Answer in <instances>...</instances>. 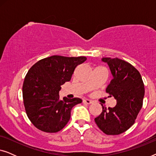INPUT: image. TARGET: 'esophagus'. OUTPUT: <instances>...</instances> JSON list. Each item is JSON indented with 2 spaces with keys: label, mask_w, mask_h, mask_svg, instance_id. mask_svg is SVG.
I'll use <instances>...</instances> for the list:
<instances>
[{
  "label": "esophagus",
  "mask_w": 156,
  "mask_h": 156,
  "mask_svg": "<svg viewBox=\"0 0 156 156\" xmlns=\"http://www.w3.org/2000/svg\"><path fill=\"white\" fill-rule=\"evenodd\" d=\"M83 103L84 104H90L92 103V101L90 99H85L83 100Z\"/></svg>",
  "instance_id": "34e87169"
}]
</instances>
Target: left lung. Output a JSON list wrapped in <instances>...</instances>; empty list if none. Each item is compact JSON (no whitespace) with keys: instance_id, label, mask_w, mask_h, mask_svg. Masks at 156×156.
<instances>
[{"instance_id":"left-lung-1","label":"left lung","mask_w":156,"mask_h":156,"mask_svg":"<svg viewBox=\"0 0 156 156\" xmlns=\"http://www.w3.org/2000/svg\"><path fill=\"white\" fill-rule=\"evenodd\" d=\"M113 79L106 89L116 99L114 108L102 106V112L94 119L97 126L106 135H119L133 123L143 106L145 89L140 74L133 65L122 59L103 57Z\"/></svg>"}]
</instances>
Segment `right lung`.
<instances>
[{"label":"right lung","instance_id":"right-lung-1","mask_svg":"<svg viewBox=\"0 0 156 156\" xmlns=\"http://www.w3.org/2000/svg\"><path fill=\"white\" fill-rule=\"evenodd\" d=\"M86 59L53 55L40 59L27 72L23 85V103L27 117L37 129L56 133L67 125L72 108L82 101L66 97L61 100V85L70 81L76 66Z\"/></svg>","mask_w":156,"mask_h":156}]
</instances>
